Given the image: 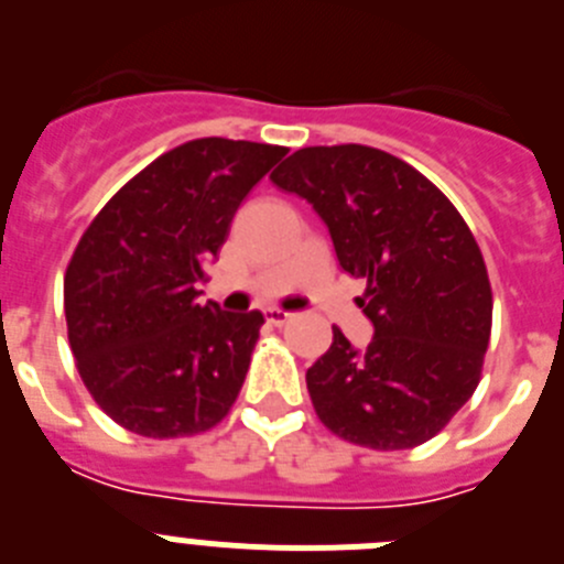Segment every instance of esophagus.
<instances>
[{
    "label": "esophagus",
    "mask_w": 564,
    "mask_h": 564,
    "mask_svg": "<svg viewBox=\"0 0 564 564\" xmlns=\"http://www.w3.org/2000/svg\"><path fill=\"white\" fill-rule=\"evenodd\" d=\"M265 318H268V322H271L273 327H282V325H288V322H291L293 313L279 311V307H268V311H265Z\"/></svg>",
    "instance_id": "34e87169"
}]
</instances>
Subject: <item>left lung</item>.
I'll return each mask as SVG.
<instances>
[{
    "instance_id": "left-lung-1",
    "label": "left lung",
    "mask_w": 564,
    "mask_h": 564,
    "mask_svg": "<svg viewBox=\"0 0 564 564\" xmlns=\"http://www.w3.org/2000/svg\"><path fill=\"white\" fill-rule=\"evenodd\" d=\"M271 181L311 203L338 265L367 279L356 302L372 341L358 350L333 327L307 370L318 421L367 449L421 446L480 383L491 285L475 234L417 169L361 143L299 149Z\"/></svg>"
}]
</instances>
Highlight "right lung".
I'll use <instances>...</instances> for the list:
<instances>
[{"instance_id":"obj_1","label":"right lung","mask_w":564,"mask_h":564,"mask_svg":"<svg viewBox=\"0 0 564 564\" xmlns=\"http://www.w3.org/2000/svg\"><path fill=\"white\" fill-rule=\"evenodd\" d=\"M285 147L200 138L115 194L64 273L67 336L96 403L143 437L197 435L237 401L262 313L197 305L248 192Z\"/></svg>"}]
</instances>
